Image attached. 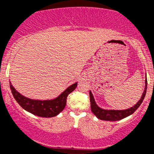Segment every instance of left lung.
Instances as JSON below:
<instances>
[{"instance_id": "8db88e82", "label": "left lung", "mask_w": 154, "mask_h": 154, "mask_svg": "<svg viewBox=\"0 0 154 154\" xmlns=\"http://www.w3.org/2000/svg\"><path fill=\"white\" fill-rule=\"evenodd\" d=\"M145 84H146V85H145V90L144 91H143V94L140 100L138 101V103H136L135 106H134L133 107H131L129 108V109L124 110H103V109H101V108H100L99 106L96 104L95 101H94V97H93L92 95V93L90 91L91 108L93 113H94L97 118H99L100 120H107V121H117V120H122V119L128 117V116H130V115H131L132 113H134V112H135V110L139 107L140 105L142 103L143 100L144 99L146 92V87H147V80H145Z\"/></svg>"}]
</instances>
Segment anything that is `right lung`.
Returning a JSON list of instances; mask_svg holds the SVG:
<instances>
[{
	"instance_id": "right-lung-1",
	"label": "right lung",
	"mask_w": 154,
	"mask_h": 154,
	"mask_svg": "<svg viewBox=\"0 0 154 154\" xmlns=\"http://www.w3.org/2000/svg\"><path fill=\"white\" fill-rule=\"evenodd\" d=\"M77 86V83L72 84L63 91L60 96L54 100H35L22 96L14 88L10 83V87L12 94L17 102L24 110L32 114L37 115L41 117H53L57 116L64 109L67 103V97L69 94L74 91Z\"/></svg>"
}]
</instances>
